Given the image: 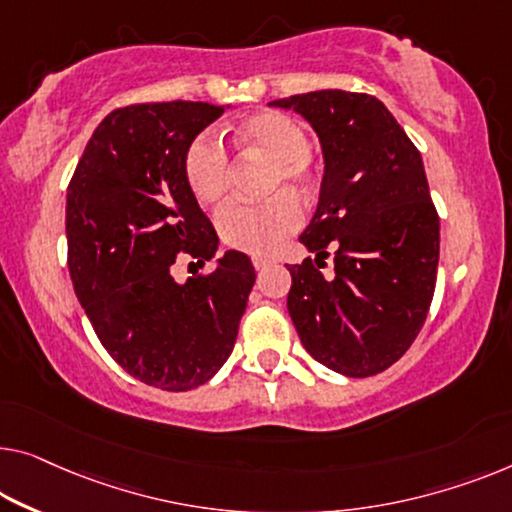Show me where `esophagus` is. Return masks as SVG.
Wrapping results in <instances>:
<instances>
[{
  "instance_id": "34e87169",
  "label": "esophagus",
  "mask_w": 512,
  "mask_h": 512,
  "mask_svg": "<svg viewBox=\"0 0 512 512\" xmlns=\"http://www.w3.org/2000/svg\"><path fill=\"white\" fill-rule=\"evenodd\" d=\"M273 264H276V259H273V257H266V255H255L253 257V266L257 271L269 269V266H273Z\"/></svg>"
}]
</instances>
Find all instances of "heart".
I'll use <instances>...</instances> for the list:
<instances>
[{
    "label": "heart",
    "instance_id": "1",
    "mask_svg": "<svg viewBox=\"0 0 512 512\" xmlns=\"http://www.w3.org/2000/svg\"><path fill=\"white\" fill-rule=\"evenodd\" d=\"M243 149L271 163L266 190H278L262 202H236L220 211L218 234L225 246L250 255H271L303 223V211L289 190H308L317 179V160L308 151L301 121L285 112H259L234 128ZM183 174L193 195L207 207L223 200L230 188V158L211 133L197 135L183 156Z\"/></svg>",
    "mask_w": 512,
    "mask_h": 512
}]
</instances>
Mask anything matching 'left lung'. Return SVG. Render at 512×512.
Instances as JSON below:
<instances>
[{
  "label": "left lung",
  "instance_id": "8db88e82",
  "mask_svg": "<svg viewBox=\"0 0 512 512\" xmlns=\"http://www.w3.org/2000/svg\"><path fill=\"white\" fill-rule=\"evenodd\" d=\"M269 105L299 112L319 137L322 188L299 241L317 264L336 250L333 279L310 257L289 266V317L315 361L372 377L416 340L437 282L439 216L423 158L375 96L322 89Z\"/></svg>",
  "mask_w": 512,
  "mask_h": 512
}]
</instances>
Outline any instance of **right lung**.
I'll use <instances>...</instances> for the list:
<instances>
[{
	"label": "right lung",
	"mask_w": 512,
	"mask_h": 512,
	"mask_svg": "<svg viewBox=\"0 0 512 512\" xmlns=\"http://www.w3.org/2000/svg\"><path fill=\"white\" fill-rule=\"evenodd\" d=\"M223 112L193 101L114 110L68 183L75 296L114 361L163 391H190L223 368L255 285L253 262L239 250H227L207 276L172 278L177 255L204 266L218 250L183 156Z\"/></svg>",
	"instance_id": "obj_1"
}]
</instances>
